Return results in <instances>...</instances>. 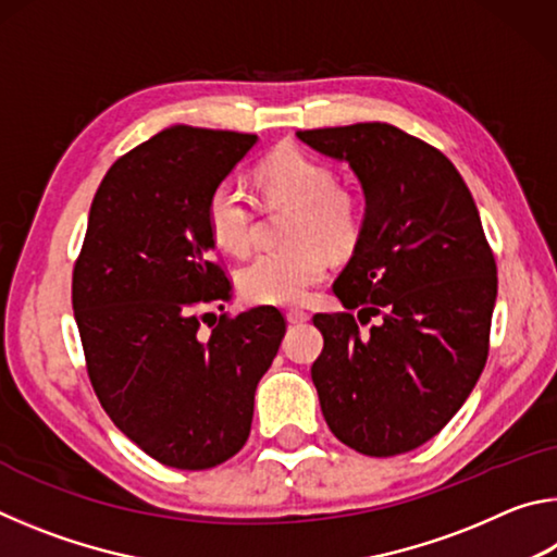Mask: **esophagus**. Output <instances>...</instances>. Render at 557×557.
Instances as JSON below:
<instances>
[{"label": "esophagus", "instance_id": "1", "mask_svg": "<svg viewBox=\"0 0 557 557\" xmlns=\"http://www.w3.org/2000/svg\"><path fill=\"white\" fill-rule=\"evenodd\" d=\"M287 322L289 324H305L309 322V312H305V309H287Z\"/></svg>", "mask_w": 557, "mask_h": 557}]
</instances>
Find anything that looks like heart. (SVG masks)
<instances>
[{
  "label": "heart",
  "instance_id": "heart-1",
  "mask_svg": "<svg viewBox=\"0 0 557 557\" xmlns=\"http://www.w3.org/2000/svg\"><path fill=\"white\" fill-rule=\"evenodd\" d=\"M258 182L270 201L292 206L285 248L258 252L238 272V289L250 305H299L326 277L324 250L348 252L361 238L363 201L336 186L332 169L277 149L258 166ZM206 228L221 250L243 256L256 240V211L235 178H223L206 199Z\"/></svg>",
  "mask_w": 557,
  "mask_h": 557
}]
</instances>
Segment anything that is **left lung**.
<instances>
[{"mask_svg":"<svg viewBox=\"0 0 557 557\" xmlns=\"http://www.w3.org/2000/svg\"><path fill=\"white\" fill-rule=\"evenodd\" d=\"M344 159L366 194L354 256L334 282L346 312L314 314L312 366L324 420L369 457L425 445L455 418L484 371L496 260L476 203L449 159L385 122L301 129ZM359 321L380 317L369 333Z\"/></svg>","mask_w":557,"mask_h":557,"instance_id":"obj_1","label":"left lung"}]
</instances>
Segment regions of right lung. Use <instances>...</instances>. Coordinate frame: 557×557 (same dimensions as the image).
Returning a JSON list of instances; mask_svg holds the SVG:
<instances>
[{
    "label": "right lung",
    "mask_w": 557,
    "mask_h": 557,
    "mask_svg": "<svg viewBox=\"0 0 557 557\" xmlns=\"http://www.w3.org/2000/svg\"><path fill=\"white\" fill-rule=\"evenodd\" d=\"M258 135L176 125L108 169L73 265L88 379L120 432L176 469H211L250 435L256 388L287 322L275 309L221 314L231 280L206 228V199Z\"/></svg>",
    "instance_id": "add662e5"
}]
</instances>
